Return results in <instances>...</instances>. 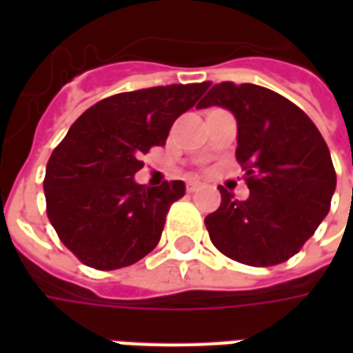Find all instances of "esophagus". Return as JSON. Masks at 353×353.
<instances>
[{
	"mask_svg": "<svg viewBox=\"0 0 353 353\" xmlns=\"http://www.w3.org/2000/svg\"><path fill=\"white\" fill-rule=\"evenodd\" d=\"M200 187H202V185H200L199 181H189V183H187V191L194 192V191H199Z\"/></svg>",
	"mask_w": 353,
	"mask_h": 353,
	"instance_id": "34e87169",
	"label": "esophagus"
}]
</instances>
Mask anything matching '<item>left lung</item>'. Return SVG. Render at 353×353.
I'll use <instances>...</instances> for the list:
<instances>
[{
  "label": "left lung",
  "instance_id": "1",
  "mask_svg": "<svg viewBox=\"0 0 353 353\" xmlns=\"http://www.w3.org/2000/svg\"><path fill=\"white\" fill-rule=\"evenodd\" d=\"M229 109L238 124L236 161L250 196L234 200L225 187L221 206L204 219L214 245L250 266L288 261L329 212L336 174L325 139L293 101L257 85L221 83L199 108Z\"/></svg>",
  "mask_w": 353,
  "mask_h": 353
}]
</instances>
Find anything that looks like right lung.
<instances>
[{
    "label": "right lung",
    "instance_id": "1",
    "mask_svg": "<svg viewBox=\"0 0 353 353\" xmlns=\"http://www.w3.org/2000/svg\"><path fill=\"white\" fill-rule=\"evenodd\" d=\"M210 83L153 87L109 96L72 124L45 172L47 215L62 244L98 270L130 266L161 240L183 181L136 183L141 154L164 145L177 117Z\"/></svg>",
    "mask_w": 353,
    "mask_h": 353
}]
</instances>
